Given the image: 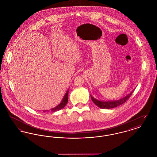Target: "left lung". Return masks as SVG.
<instances>
[{
    "instance_id": "1",
    "label": "left lung",
    "mask_w": 157,
    "mask_h": 157,
    "mask_svg": "<svg viewBox=\"0 0 157 157\" xmlns=\"http://www.w3.org/2000/svg\"><path fill=\"white\" fill-rule=\"evenodd\" d=\"M134 90H132L129 94H128L125 97L120 99L119 100H115V101H100L97 99L95 98L90 95L91 99L93 101V102L102 109H111L113 108L117 107L118 106H120L121 105L125 103L127 100L130 97V96L133 93Z\"/></svg>"
}]
</instances>
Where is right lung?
<instances>
[{
  "instance_id": "right-lung-1",
  "label": "right lung",
  "mask_w": 157,
  "mask_h": 157,
  "mask_svg": "<svg viewBox=\"0 0 157 157\" xmlns=\"http://www.w3.org/2000/svg\"><path fill=\"white\" fill-rule=\"evenodd\" d=\"M68 92H69V90H67L66 94H65L64 97L63 98V99H62V100L60 102L59 104L57 105L56 106H55V108H53L52 109H51L50 110H44L43 111L44 112H49V111L55 112V111H59V110H60L61 109L63 108L67 104V101H68Z\"/></svg>"
}]
</instances>
